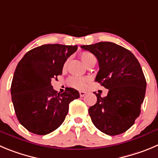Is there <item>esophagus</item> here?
<instances>
[{"instance_id":"obj_1","label":"esophagus","mask_w":158,"mask_h":158,"mask_svg":"<svg viewBox=\"0 0 158 158\" xmlns=\"http://www.w3.org/2000/svg\"><path fill=\"white\" fill-rule=\"evenodd\" d=\"M86 91H79V95H80L81 97H84V96L86 95Z\"/></svg>"}]
</instances>
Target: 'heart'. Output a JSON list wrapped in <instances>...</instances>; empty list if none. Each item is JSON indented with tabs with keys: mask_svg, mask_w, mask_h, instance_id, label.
Segmentation results:
<instances>
[{
	"mask_svg": "<svg viewBox=\"0 0 158 158\" xmlns=\"http://www.w3.org/2000/svg\"><path fill=\"white\" fill-rule=\"evenodd\" d=\"M79 57H80L81 61L85 65H87L88 63L92 60V59L95 58L94 56L91 53L88 52V51H83L79 54ZM66 69V62L64 63L63 65V70ZM86 82H87V79L83 77H71L69 79V85L71 87H73L75 89H82L86 87Z\"/></svg>",
	"mask_w": 158,
	"mask_h": 158,
	"instance_id": "1",
	"label": "heart"
}]
</instances>
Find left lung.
Segmentation results:
<instances>
[{"label":"left lung","mask_w":158,"mask_h":158,"mask_svg":"<svg viewBox=\"0 0 158 158\" xmlns=\"http://www.w3.org/2000/svg\"><path fill=\"white\" fill-rule=\"evenodd\" d=\"M96 56L100 70L95 81L108 89L107 97L96 94L89 108L94 126L104 133L116 135L127 131L140 114L147 82L142 68L131 51L111 42L82 45Z\"/></svg>","instance_id":"obj_1"}]
</instances>
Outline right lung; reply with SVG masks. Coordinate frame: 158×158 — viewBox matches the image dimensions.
Instances as JSON below:
<instances>
[{"label": "right lung", "mask_w": 158, "mask_h": 158, "mask_svg": "<svg viewBox=\"0 0 158 158\" xmlns=\"http://www.w3.org/2000/svg\"><path fill=\"white\" fill-rule=\"evenodd\" d=\"M76 50L77 45L44 44L28 51L18 64L11 86V100L18 120L29 132L47 135L57 129L69 112L71 101L79 97L73 88L57 94L51 86Z\"/></svg>", "instance_id": "1"}]
</instances>
